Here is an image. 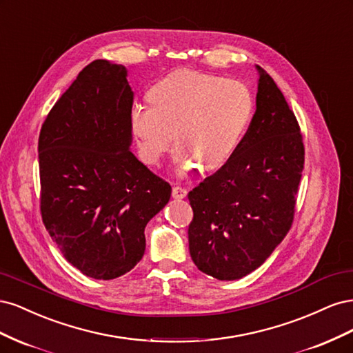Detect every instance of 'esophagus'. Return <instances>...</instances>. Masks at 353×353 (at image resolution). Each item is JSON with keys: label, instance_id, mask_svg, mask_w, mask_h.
I'll use <instances>...</instances> for the list:
<instances>
[{"label": "esophagus", "instance_id": "1", "mask_svg": "<svg viewBox=\"0 0 353 353\" xmlns=\"http://www.w3.org/2000/svg\"><path fill=\"white\" fill-rule=\"evenodd\" d=\"M172 197L176 199V200L185 199V197H187V190L183 188V187H179V185L174 187V188H172Z\"/></svg>", "mask_w": 353, "mask_h": 353}]
</instances>
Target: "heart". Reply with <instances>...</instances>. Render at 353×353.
<instances>
[{
    "label": "heart",
    "mask_w": 353,
    "mask_h": 353,
    "mask_svg": "<svg viewBox=\"0 0 353 353\" xmlns=\"http://www.w3.org/2000/svg\"><path fill=\"white\" fill-rule=\"evenodd\" d=\"M254 112L248 85L218 74L178 69L148 90V99L135 101L130 122L141 157L157 163L172 141L179 145L176 163L213 169L237 150Z\"/></svg>",
    "instance_id": "obj_1"
}]
</instances>
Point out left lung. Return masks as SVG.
<instances>
[{
  "instance_id": "1",
  "label": "left lung",
  "mask_w": 353,
  "mask_h": 353,
  "mask_svg": "<svg viewBox=\"0 0 353 353\" xmlns=\"http://www.w3.org/2000/svg\"><path fill=\"white\" fill-rule=\"evenodd\" d=\"M259 70L256 112L237 150L188 200L191 259L221 281L240 280L290 231L305 163L301 126L274 79Z\"/></svg>"
}]
</instances>
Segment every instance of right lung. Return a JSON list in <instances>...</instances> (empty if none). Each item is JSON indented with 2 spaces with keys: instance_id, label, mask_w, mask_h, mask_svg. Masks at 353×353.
I'll list each match as a JSON object with an SVG mask.
<instances>
[{
  "instance_id": "right-lung-1",
  "label": "right lung",
  "mask_w": 353,
  "mask_h": 353,
  "mask_svg": "<svg viewBox=\"0 0 353 353\" xmlns=\"http://www.w3.org/2000/svg\"><path fill=\"white\" fill-rule=\"evenodd\" d=\"M126 69L94 60L61 94L38 140L42 222L66 261L113 280L141 261L144 228L172 187L130 150Z\"/></svg>"
}]
</instances>
